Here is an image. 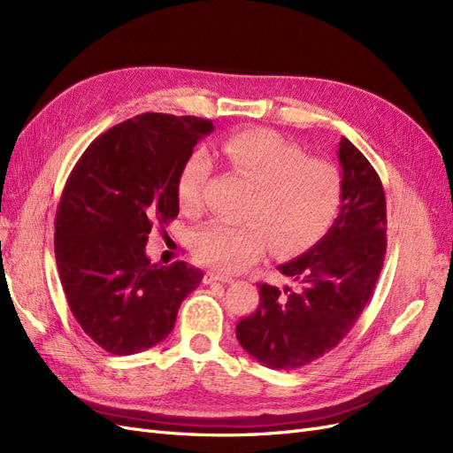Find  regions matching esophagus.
<instances>
[{"label":"esophagus","mask_w":453,"mask_h":453,"mask_svg":"<svg viewBox=\"0 0 453 453\" xmlns=\"http://www.w3.org/2000/svg\"><path fill=\"white\" fill-rule=\"evenodd\" d=\"M213 281H221V283H228L232 281L230 276H226V273H221V272H215V270H210L205 272L203 276V283H213Z\"/></svg>","instance_id":"34e87169"}]
</instances>
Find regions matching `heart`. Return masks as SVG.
<instances>
[{
    "label": "heart",
    "instance_id": "1",
    "mask_svg": "<svg viewBox=\"0 0 453 453\" xmlns=\"http://www.w3.org/2000/svg\"><path fill=\"white\" fill-rule=\"evenodd\" d=\"M221 155L232 172L255 187L245 210L250 221L200 226L190 240L198 263L236 272L270 248L280 257L303 253L331 228L342 202V177L331 162L306 157L298 145L265 128L230 134L221 143ZM210 173L208 153L195 149L177 175L183 210L200 208Z\"/></svg>",
    "mask_w": 453,
    "mask_h": 453
}]
</instances>
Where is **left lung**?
<instances>
[{"label":"left lung","mask_w":453,"mask_h":453,"mask_svg":"<svg viewBox=\"0 0 453 453\" xmlns=\"http://www.w3.org/2000/svg\"><path fill=\"white\" fill-rule=\"evenodd\" d=\"M342 205L326 234L278 270L289 285L258 283V306L236 325L240 346L273 370H295L340 344L374 293L386 257V196L349 140L338 149Z\"/></svg>","instance_id":"left-lung-1"}]
</instances>
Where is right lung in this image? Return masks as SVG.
<instances>
[{
	"mask_svg": "<svg viewBox=\"0 0 453 453\" xmlns=\"http://www.w3.org/2000/svg\"><path fill=\"white\" fill-rule=\"evenodd\" d=\"M208 119L143 113L98 135L67 177L54 221V255L81 328L102 349L134 355L175 325L203 272L150 263V228L180 213L177 175Z\"/></svg>",
	"mask_w": 453,
	"mask_h": 453,
	"instance_id": "obj_1",
	"label": "right lung"
}]
</instances>
